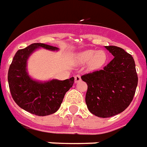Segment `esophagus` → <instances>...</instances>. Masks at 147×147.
<instances>
[{"instance_id": "34e87169", "label": "esophagus", "mask_w": 147, "mask_h": 147, "mask_svg": "<svg viewBox=\"0 0 147 147\" xmlns=\"http://www.w3.org/2000/svg\"><path fill=\"white\" fill-rule=\"evenodd\" d=\"M75 78V82H78V81H80L81 80V75H76L74 77Z\"/></svg>"}]
</instances>
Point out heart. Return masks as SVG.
Here are the masks:
<instances>
[{
	"label": "heart",
	"instance_id": "obj_1",
	"mask_svg": "<svg viewBox=\"0 0 147 147\" xmlns=\"http://www.w3.org/2000/svg\"><path fill=\"white\" fill-rule=\"evenodd\" d=\"M107 59V55L104 51L90 49L82 51L78 55V60L82 63L90 62V66L93 69H97L103 66Z\"/></svg>",
	"mask_w": 147,
	"mask_h": 147
}]
</instances>
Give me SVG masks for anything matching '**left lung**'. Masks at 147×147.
Here are the masks:
<instances>
[{
  "instance_id": "left-lung-1",
  "label": "left lung",
  "mask_w": 147,
  "mask_h": 147,
  "mask_svg": "<svg viewBox=\"0 0 147 147\" xmlns=\"http://www.w3.org/2000/svg\"><path fill=\"white\" fill-rule=\"evenodd\" d=\"M106 49L114 56L113 59L102 69L81 76L88 85V109L99 117L123 112L132 101L138 84L133 57L117 46H106Z\"/></svg>"
}]
</instances>
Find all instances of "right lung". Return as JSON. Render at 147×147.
Returning <instances> with one entry per match:
<instances>
[{
	"instance_id": "obj_1",
	"label": "right lung",
	"mask_w": 147,
	"mask_h": 147,
	"mask_svg": "<svg viewBox=\"0 0 147 147\" xmlns=\"http://www.w3.org/2000/svg\"><path fill=\"white\" fill-rule=\"evenodd\" d=\"M39 47L49 50L58 49L41 43H34L25 49H19L9 66L7 81L11 95L19 107L37 116H47L56 112L60 107L65 94L74 84V78L64 81L52 80L45 83L30 79L26 73V60Z\"/></svg>"
}]
</instances>
